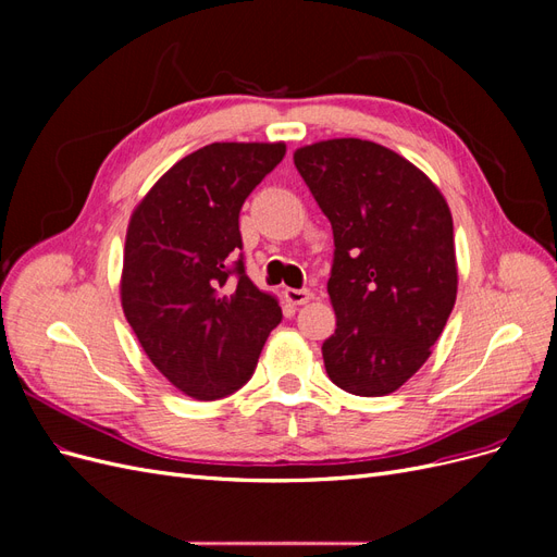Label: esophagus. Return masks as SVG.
<instances>
[{
  "instance_id": "34e87169",
  "label": "esophagus",
  "mask_w": 557,
  "mask_h": 557,
  "mask_svg": "<svg viewBox=\"0 0 557 557\" xmlns=\"http://www.w3.org/2000/svg\"><path fill=\"white\" fill-rule=\"evenodd\" d=\"M311 297H313V293L309 288H285V299H288L295 307L307 305Z\"/></svg>"
}]
</instances>
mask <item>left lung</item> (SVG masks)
Here are the masks:
<instances>
[{
    "label": "left lung",
    "instance_id": "left-lung-1",
    "mask_svg": "<svg viewBox=\"0 0 557 557\" xmlns=\"http://www.w3.org/2000/svg\"><path fill=\"white\" fill-rule=\"evenodd\" d=\"M295 166L334 234L327 376L350 395H391L425 364L458 295L446 199L374 141H318L295 150Z\"/></svg>",
    "mask_w": 557,
    "mask_h": 557
}]
</instances>
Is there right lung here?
<instances>
[{
    "label": "right lung",
    "instance_id": "right-lung-1",
    "mask_svg": "<svg viewBox=\"0 0 557 557\" xmlns=\"http://www.w3.org/2000/svg\"><path fill=\"white\" fill-rule=\"evenodd\" d=\"M285 144H209L178 160L134 209L121 299L160 374L188 397L232 395L252 376L276 297L246 276L239 211Z\"/></svg>",
    "mask_w": 557,
    "mask_h": 557
}]
</instances>
